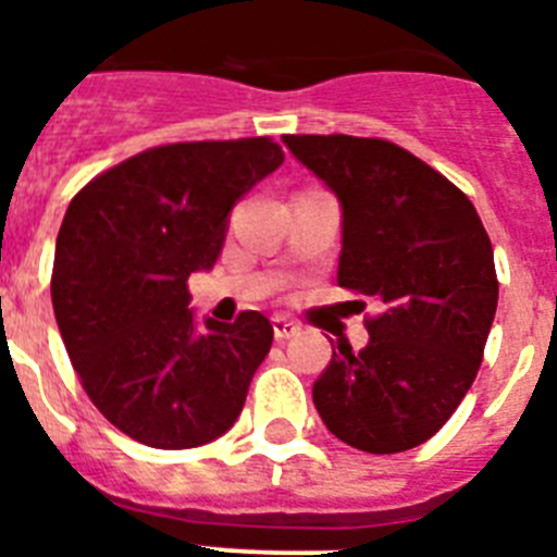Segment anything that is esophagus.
Instances as JSON below:
<instances>
[{
    "mask_svg": "<svg viewBox=\"0 0 557 557\" xmlns=\"http://www.w3.org/2000/svg\"><path fill=\"white\" fill-rule=\"evenodd\" d=\"M298 332H301V326H298V323L287 321V318H273L275 339H289V337H295Z\"/></svg>",
    "mask_w": 557,
    "mask_h": 557,
    "instance_id": "34e87169",
    "label": "esophagus"
}]
</instances>
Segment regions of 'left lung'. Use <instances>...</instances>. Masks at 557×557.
<instances>
[{
	"label": "left lung",
	"instance_id": "8db88e82",
	"mask_svg": "<svg viewBox=\"0 0 557 557\" xmlns=\"http://www.w3.org/2000/svg\"><path fill=\"white\" fill-rule=\"evenodd\" d=\"M284 145L343 203L337 284L379 307L366 314L362 351L337 343L314 407L354 449H412L449 421L480 371L499 301L488 231L449 178L393 141L289 133Z\"/></svg>",
	"mask_w": 557,
	"mask_h": 557
}]
</instances>
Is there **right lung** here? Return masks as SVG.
I'll list each match as a JSON object with an SVG mask.
<instances>
[{"label": "right lung", "mask_w": 557, "mask_h": 557, "mask_svg": "<svg viewBox=\"0 0 557 557\" xmlns=\"http://www.w3.org/2000/svg\"><path fill=\"white\" fill-rule=\"evenodd\" d=\"M282 161L270 136L175 141L100 172L69 203L52 309L86 396L133 441L191 449L243 412L273 326L253 309L198 326L186 278L218 262L228 211Z\"/></svg>", "instance_id": "right-lung-1"}]
</instances>
